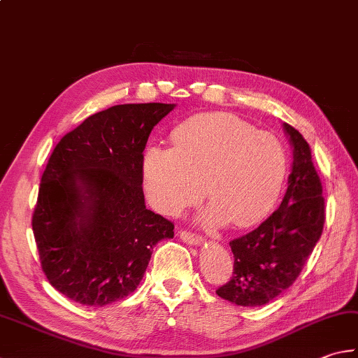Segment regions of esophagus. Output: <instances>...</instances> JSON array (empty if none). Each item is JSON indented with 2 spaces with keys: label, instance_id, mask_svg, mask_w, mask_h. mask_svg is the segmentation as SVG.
<instances>
[{
  "label": "esophagus",
  "instance_id": "34e87169",
  "mask_svg": "<svg viewBox=\"0 0 358 358\" xmlns=\"http://www.w3.org/2000/svg\"><path fill=\"white\" fill-rule=\"evenodd\" d=\"M179 235H180V240H184L185 243H190V245H201V243L204 241L201 235L190 231H180Z\"/></svg>",
  "mask_w": 358,
  "mask_h": 358
}]
</instances>
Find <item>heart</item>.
Wrapping results in <instances>:
<instances>
[{
    "mask_svg": "<svg viewBox=\"0 0 358 358\" xmlns=\"http://www.w3.org/2000/svg\"><path fill=\"white\" fill-rule=\"evenodd\" d=\"M282 141L232 115H202L174 131L173 146L154 143L143 156L145 187L159 210L176 213L202 190L208 222L249 226L271 212L288 174Z\"/></svg>",
    "mask_w": 358,
    "mask_h": 358,
    "instance_id": "heart-1",
    "label": "heart"
}]
</instances>
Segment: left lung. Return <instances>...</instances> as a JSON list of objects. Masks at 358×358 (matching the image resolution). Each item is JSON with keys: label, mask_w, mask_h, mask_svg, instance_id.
Returning <instances> with one entry per match:
<instances>
[{"label": "left lung", "mask_w": 358, "mask_h": 358, "mask_svg": "<svg viewBox=\"0 0 358 358\" xmlns=\"http://www.w3.org/2000/svg\"><path fill=\"white\" fill-rule=\"evenodd\" d=\"M293 146V168L279 208L259 227L231 240L234 273L217 289L220 298L243 307L265 306L299 278L326 221L321 179L306 138L284 123Z\"/></svg>", "instance_id": "8db88e82"}]
</instances>
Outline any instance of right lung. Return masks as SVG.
I'll return each instance as SVG.
<instances>
[{
  "mask_svg": "<svg viewBox=\"0 0 358 358\" xmlns=\"http://www.w3.org/2000/svg\"><path fill=\"white\" fill-rule=\"evenodd\" d=\"M174 104H120L65 134L46 164L32 213L40 265L79 304L103 307L131 294L152 248L174 224L148 210L143 151Z\"/></svg>",
  "mask_w": 358,
  "mask_h": 358,
  "instance_id": "right-lung-1",
  "label": "right lung"
}]
</instances>
